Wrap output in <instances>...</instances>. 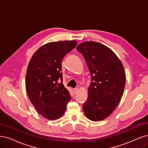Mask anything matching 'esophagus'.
<instances>
[{"instance_id":"obj_1","label":"esophagus","mask_w":148,"mask_h":148,"mask_svg":"<svg viewBox=\"0 0 148 148\" xmlns=\"http://www.w3.org/2000/svg\"><path fill=\"white\" fill-rule=\"evenodd\" d=\"M78 90V88H75L74 89H73V93H74V94L77 93Z\"/></svg>"}]
</instances>
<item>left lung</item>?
I'll use <instances>...</instances> for the list:
<instances>
[{
	"instance_id": "obj_1",
	"label": "left lung",
	"mask_w": 148,
	"mask_h": 148,
	"mask_svg": "<svg viewBox=\"0 0 148 148\" xmlns=\"http://www.w3.org/2000/svg\"><path fill=\"white\" fill-rule=\"evenodd\" d=\"M76 50L83 55L92 81L82 106L84 114L92 121H101L112 114L122 98L125 69L115 53L101 43L87 41L79 44Z\"/></svg>"
}]
</instances>
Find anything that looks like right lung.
Returning <instances> with one entry per match:
<instances>
[{
  "instance_id": "obj_1",
  "label": "right lung",
  "mask_w": 148,
  "mask_h": 148,
  "mask_svg": "<svg viewBox=\"0 0 148 148\" xmlns=\"http://www.w3.org/2000/svg\"><path fill=\"white\" fill-rule=\"evenodd\" d=\"M77 44L76 40L47 43L29 62L25 79L28 97L38 113L48 120L61 117L71 99L62 84V60Z\"/></svg>"
}]
</instances>
